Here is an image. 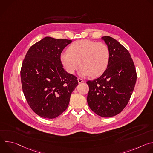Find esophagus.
Here are the masks:
<instances>
[{
	"instance_id": "1",
	"label": "esophagus",
	"mask_w": 153,
	"mask_h": 153,
	"mask_svg": "<svg viewBox=\"0 0 153 153\" xmlns=\"http://www.w3.org/2000/svg\"><path fill=\"white\" fill-rule=\"evenodd\" d=\"M77 80H78L79 83H82V82H84V80H83V79H80V78H78V79H77Z\"/></svg>"
}]
</instances>
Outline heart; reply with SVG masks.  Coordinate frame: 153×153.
Returning <instances> with one entry per match:
<instances>
[{"instance_id": "1", "label": "heart", "mask_w": 153, "mask_h": 153, "mask_svg": "<svg viewBox=\"0 0 153 153\" xmlns=\"http://www.w3.org/2000/svg\"><path fill=\"white\" fill-rule=\"evenodd\" d=\"M67 51L60 55L63 67L69 73L73 74L80 65L82 68L79 73L82 76L97 77L102 74L107 67L110 57L106 45L89 40L74 42Z\"/></svg>"}]
</instances>
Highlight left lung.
<instances>
[{
    "instance_id": "obj_1",
    "label": "left lung",
    "mask_w": 153,
    "mask_h": 153,
    "mask_svg": "<svg viewBox=\"0 0 153 153\" xmlns=\"http://www.w3.org/2000/svg\"><path fill=\"white\" fill-rule=\"evenodd\" d=\"M102 39L110 53L106 70L101 76L87 81V102L96 114L110 117L120 113L128 104L134 90L137 74L129 51L110 36Z\"/></svg>"
}]
</instances>
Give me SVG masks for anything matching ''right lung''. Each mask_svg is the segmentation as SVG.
Here are the masks:
<instances>
[{
    "mask_svg": "<svg viewBox=\"0 0 153 153\" xmlns=\"http://www.w3.org/2000/svg\"><path fill=\"white\" fill-rule=\"evenodd\" d=\"M72 40L45 37L28 50L20 70L22 90L32 110L54 119L67 108L77 78L63 68L60 54Z\"/></svg>",
    "mask_w": 153,
    "mask_h": 153,
    "instance_id": "obj_1",
    "label": "right lung"
}]
</instances>
